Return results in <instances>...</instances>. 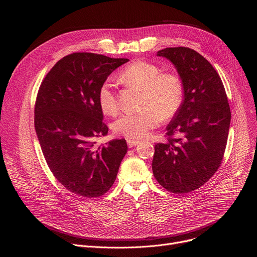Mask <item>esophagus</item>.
<instances>
[{
    "label": "esophagus",
    "mask_w": 257,
    "mask_h": 257,
    "mask_svg": "<svg viewBox=\"0 0 257 257\" xmlns=\"http://www.w3.org/2000/svg\"><path fill=\"white\" fill-rule=\"evenodd\" d=\"M127 143H128V146L130 149H132V148H134V146H136V145H138L140 142L138 141V140H133V139H128L127 140Z\"/></svg>",
    "instance_id": "1"
}]
</instances>
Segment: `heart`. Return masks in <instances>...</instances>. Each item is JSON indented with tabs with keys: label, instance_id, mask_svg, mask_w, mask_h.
Here are the masks:
<instances>
[{
	"label": "heart",
	"instance_id": "obj_1",
	"mask_svg": "<svg viewBox=\"0 0 257 257\" xmlns=\"http://www.w3.org/2000/svg\"><path fill=\"white\" fill-rule=\"evenodd\" d=\"M120 78L143 91V109L138 113L123 114L113 123V130L118 135L133 140L148 137L160 125L162 117L167 119L174 116L182 104L181 79L173 73H162V69L156 64L134 62L122 71ZM97 101L103 114L113 116L118 112V97L111 80H105L100 85Z\"/></svg>",
	"mask_w": 257,
	"mask_h": 257
}]
</instances>
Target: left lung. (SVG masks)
Instances as JSON below:
<instances>
[{"instance_id": "left-lung-1", "label": "left lung", "mask_w": 257, "mask_h": 257, "mask_svg": "<svg viewBox=\"0 0 257 257\" xmlns=\"http://www.w3.org/2000/svg\"><path fill=\"white\" fill-rule=\"evenodd\" d=\"M157 56L175 66L184 99L167 126L168 140L155 145L153 172L168 191L184 194L205 184L221 166L231 111L221 77L200 54L178 47Z\"/></svg>"}]
</instances>
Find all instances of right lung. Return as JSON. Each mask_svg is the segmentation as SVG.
Here are the masks:
<instances>
[{
    "instance_id": "add662e5",
    "label": "right lung",
    "mask_w": 257,
    "mask_h": 257,
    "mask_svg": "<svg viewBox=\"0 0 257 257\" xmlns=\"http://www.w3.org/2000/svg\"><path fill=\"white\" fill-rule=\"evenodd\" d=\"M128 59L74 53L58 61L43 80L34 107V127L46 162L61 184L82 197L103 195L114 184L127 154L125 139L95 146L105 136L97 92Z\"/></svg>"
}]
</instances>
